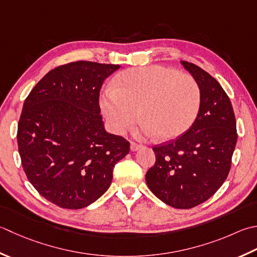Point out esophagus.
Here are the masks:
<instances>
[{
	"label": "esophagus",
	"mask_w": 257,
	"mask_h": 257,
	"mask_svg": "<svg viewBox=\"0 0 257 257\" xmlns=\"http://www.w3.org/2000/svg\"><path fill=\"white\" fill-rule=\"evenodd\" d=\"M142 147H143V145H140V144L134 143V142L130 143V149H132L133 152H136V150H138V149H140Z\"/></svg>",
	"instance_id": "34e87169"
}]
</instances>
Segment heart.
Here are the masks:
<instances>
[{
    "mask_svg": "<svg viewBox=\"0 0 257 257\" xmlns=\"http://www.w3.org/2000/svg\"><path fill=\"white\" fill-rule=\"evenodd\" d=\"M202 103L193 75L164 65L129 69L105 89L100 107L115 134H123L138 117L139 134L172 140L192 127Z\"/></svg>",
    "mask_w": 257,
    "mask_h": 257,
    "instance_id": "1",
    "label": "heart"
}]
</instances>
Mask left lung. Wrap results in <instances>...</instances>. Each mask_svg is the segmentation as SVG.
Segmentation results:
<instances>
[{
	"label": "left lung",
	"instance_id": "obj_1",
	"mask_svg": "<svg viewBox=\"0 0 257 257\" xmlns=\"http://www.w3.org/2000/svg\"><path fill=\"white\" fill-rule=\"evenodd\" d=\"M182 64L200 85L199 112L182 136L154 146L156 163L146 182L164 203L188 209L212 197L227 178L237 133L232 103L222 85L196 64Z\"/></svg>",
	"mask_w": 257,
	"mask_h": 257
}]
</instances>
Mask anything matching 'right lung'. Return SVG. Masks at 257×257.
Listing matches in <instances>:
<instances>
[{
  "instance_id": "obj_1",
  "label": "right lung",
  "mask_w": 257,
  "mask_h": 257,
  "mask_svg": "<svg viewBox=\"0 0 257 257\" xmlns=\"http://www.w3.org/2000/svg\"><path fill=\"white\" fill-rule=\"evenodd\" d=\"M119 68L59 65L25 99L17 135L22 167L38 193L59 207L79 209L97 200L129 153L128 140L105 133L100 114V89Z\"/></svg>"
}]
</instances>
